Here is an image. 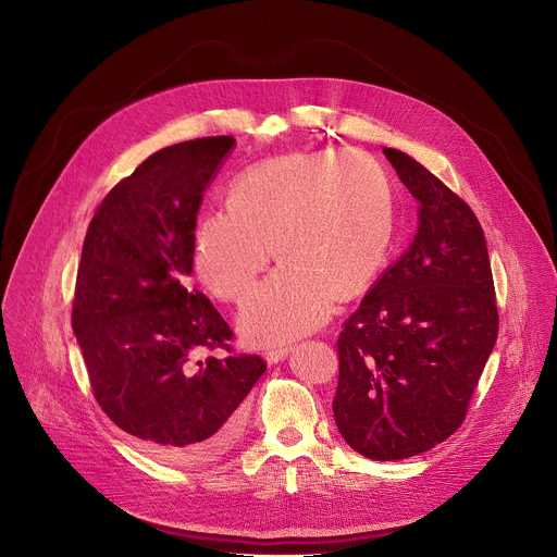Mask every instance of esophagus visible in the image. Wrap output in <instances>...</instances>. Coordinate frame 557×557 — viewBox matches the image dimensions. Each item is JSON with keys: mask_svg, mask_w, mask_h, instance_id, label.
I'll return each instance as SVG.
<instances>
[{"mask_svg": "<svg viewBox=\"0 0 557 557\" xmlns=\"http://www.w3.org/2000/svg\"><path fill=\"white\" fill-rule=\"evenodd\" d=\"M288 352H290V346H269V348L264 350V357H267L269 363H277V361H282Z\"/></svg>", "mask_w": 557, "mask_h": 557, "instance_id": "obj_1", "label": "esophagus"}]
</instances>
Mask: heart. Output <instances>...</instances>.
Segmentation results:
<instances>
[{
	"label": "heart",
	"instance_id": "obj_1",
	"mask_svg": "<svg viewBox=\"0 0 557 557\" xmlns=\"http://www.w3.org/2000/svg\"><path fill=\"white\" fill-rule=\"evenodd\" d=\"M394 228L389 178L372 156L290 153L231 183L228 209L196 226L194 267L213 295L240 301L275 251L280 269L240 320L249 337L284 342L320 326L337 295L350 299L379 275Z\"/></svg>",
	"mask_w": 557,
	"mask_h": 557
}]
</instances>
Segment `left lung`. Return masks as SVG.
<instances>
[{"mask_svg": "<svg viewBox=\"0 0 557 557\" xmlns=\"http://www.w3.org/2000/svg\"><path fill=\"white\" fill-rule=\"evenodd\" d=\"M383 153L421 205L419 233L344 322L333 414L355 451L401 460L462 425L498 337V306L471 207L408 153Z\"/></svg>", "mask_w": 557, "mask_h": 557, "instance_id": "obj_1", "label": "left lung"}]
</instances>
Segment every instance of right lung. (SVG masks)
<instances>
[{
  "label": "right lung",
  "mask_w": 557,
  "mask_h": 557,
  "mask_svg": "<svg viewBox=\"0 0 557 557\" xmlns=\"http://www.w3.org/2000/svg\"><path fill=\"white\" fill-rule=\"evenodd\" d=\"M233 143L194 138L145 158L97 207L78 262L72 331L95 399L168 462L222 456L267 370L233 352L231 326L187 286L202 191Z\"/></svg>",
  "instance_id": "add662e5"
}]
</instances>
